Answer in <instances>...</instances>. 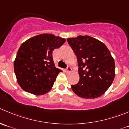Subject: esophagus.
<instances>
[{
    "mask_svg": "<svg viewBox=\"0 0 129 129\" xmlns=\"http://www.w3.org/2000/svg\"><path fill=\"white\" fill-rule=\"evenodd\" d=\"M71 71H72V69H71V67H67V69H66V72H67V73L71 72Z\"/></svg>",
    "mask_w": 129,
    "mask_h": 129,
    "instance_id": "esophagus-1",
    "label": "esophagus"
}]
</instances>
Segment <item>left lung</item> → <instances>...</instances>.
<instances>
[{"label":"left lung","mask_w":129,"mask_h":129,"mask_svg":"<svg viewBox=\"0 0 129 129\" xmlns=\"http://www.w3.org/2000/svg\"><path fill=\"white\" fill-rule=\"evenodd\" d=\"M67 42L77 58L79 81L71 88L86 99L97 98L107 91L115 78V64L107 46L89 36L69 38Z\"/></svg>","instance_id":"obj_1"}]
</instances>
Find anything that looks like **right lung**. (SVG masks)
<instances>
[{"instance_id":"add662e5","label":"right lung","mask_w":129,"mask_h":129,"mask_svg":"<svg viewBox=\"0 0 129 129\" xmlns=\"http://www.w3.org/2000/svg\"><path fill=\"white\" fill-rule=\"evenodd\" d=\"M66 40L44 33L35 36L20 46L14 69L17 82L24 91L35 95L50 91L60 69L55 66L52 52Z\"/></svg>"}]
</instances>
